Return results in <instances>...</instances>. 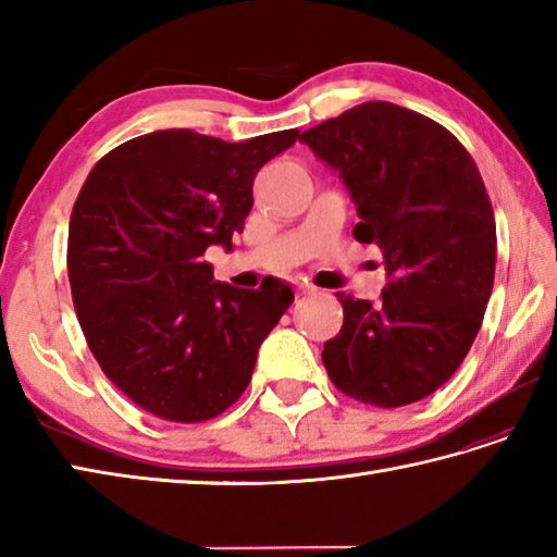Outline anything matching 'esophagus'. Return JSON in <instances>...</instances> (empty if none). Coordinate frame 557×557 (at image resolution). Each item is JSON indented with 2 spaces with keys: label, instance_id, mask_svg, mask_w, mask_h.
I'll list each match as a JSON object with an SVG mask.
<instances>
[{
  "label": "esophagus",
  "instance_id": "34e87169",
  "mask_svg": "<svg viewBox=\"0 0 557 557\" xmlns=\"http://www.w3.org/2000/svg\"><path fill=\"white\" fill-rule=\"evenodd\" d=\"M315 292V287H311V285H299V294H313Z\"/></svg>",
  "mask_w": 557,
  "mask_h": 557
}]
</instances>
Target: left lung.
Instances as JSON below:
<instances>
[{
	"label": "left lung",
	"mask_w": 557,
	"mask_h": 557,
	"mask_svg": "<svg viewBox=\"0 0 557 557\" xmlns=\"http://www.w3.org/2000/svg\"><path fill=\"white\" fill-rule=\"evenodd\" d=\"M301 140L345 182L354 236L377 244L387 275L375 304L339 294L330 381L383 409L429 397L465 361L493 292L495 218L476 162L445 126L381 100Z\"/></svg>",
	"instance_id": "obj_1"
}]
</instances>
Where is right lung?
I'll list each match as a JSON object with an SVG mask.
<instances>
[{
    "label": "right lung",
    "mask_w": 557,
    "mask_h": 557,
    "mask_svg": "<svg viewBox=\"0 0 557 557\" xmlns=\"http://www.w3.org/2000/svg\"><path fill=\"white\" fill-rule=\"evenodd\" d=\"M297 128L227 144L191 128L126 140L90 170L69 222V285L104 375L176 423L218 417L251 381L258 349L294 301L287 282L239 289L212 277L232 251L253 180Z\"/></svg>",
    "instance_id": "right-lung-1"
}]
</instances>
